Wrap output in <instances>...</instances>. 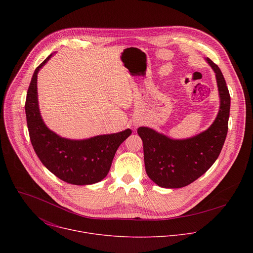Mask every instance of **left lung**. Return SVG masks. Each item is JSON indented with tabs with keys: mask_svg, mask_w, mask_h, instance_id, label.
Here are the masks:
<instances>
[{
	"mask_svg": "<svg viewBox=\"0 0 253 253\" xmlns=\"http://www.w3.org/2000/svg\"><path fill=\"white\" fill-rule=\"evenodd\" d=\"M215 73L219 111L205 131L186 139H172L149 127H139L144 163L149 178L163 188H181L203 175L218 158L228 130L230 95L219 67L205 59Z\"/></svg>",
	"mask_w": 253,
	"mask_h": 253,
	"instance_id": "1",
	"label": "left lung"
}]
</instances>
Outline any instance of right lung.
<instances>
[{
  "label": "right lung",
  "instance_id": "1",
  "mask_svg": "<svg viewBox=\"0 0 253 253\" xmlns=\"http://www.w3.org/2000/svg\"><path fill=\"white\" fill-rule=\"evenodd\" d=\"M49 55L36 68L26 98L25 111L33 148L44 166L63 181L74 185H89L103 180L110 170L118 147L132 133L124 131L74 140L50 130L40 113L37 78Z\"/></svg>",
  "mask_w": 253,
  "mask_h": 253
}]
</instances>
